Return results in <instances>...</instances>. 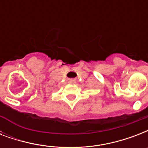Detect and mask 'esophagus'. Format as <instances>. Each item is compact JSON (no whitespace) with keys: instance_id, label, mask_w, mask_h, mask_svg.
Segmentation results:
<instances>
[{"instance_id":"1","label":"esophagus","mask_w":148,"mask_h":148,"mask_svg":"<svg viewBox=\"0 0 148 148\" xmlns=\"http://www.w3.org/2000/svg\"><path fill=\"white\" fill-rule=\"evenodd\" d=\"M69 83L71 84H73L76 83V81H75V79H70Z\"/></svg>"}]
</instances>
